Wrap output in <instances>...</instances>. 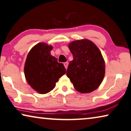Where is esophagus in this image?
I'll return each instance as SVG.
<instances>
[{
	"label": "esophagus",
	"mask_w": 131,
	"mask_h": 131,
	"mask_svg": "<svg viewBox=\"0 0 131 131\" xmlns=\"http://www.w3.org/2000/svg\"><path fill=\"white\" fill-rule=\"evenodd\" d=\"M63 65H64V66H65V67L66 69H67L68 66V62H65V63H63Z\"/></svg>",
	"instance_id": "34e87169"
}]
</instances>
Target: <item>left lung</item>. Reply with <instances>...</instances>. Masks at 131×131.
Returning <instances> with one entry per match:
<instances>
[{
    "mask_svg": "<svg viewBox=\"0 0 131 131\" xmlns=\"http://www.w3.org/2000/svg\"><path fill=\"white\" fill-rule=\"evenodd\" d=\"M69 48L73 59L69 62L66 75L80 93L94 91L102 83L105 73V63L100 51L88 40L72 42Z\"/></svg>",
    "mask_w": 131,
    "mask_h": 131,
    "instance_id": "8db88e82",
    "label": "left lung"
}]
</instances>
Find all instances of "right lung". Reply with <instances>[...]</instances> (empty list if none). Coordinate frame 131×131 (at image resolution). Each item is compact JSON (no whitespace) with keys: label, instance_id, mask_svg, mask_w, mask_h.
I'll return each mask as SVG.
<instances>
[{"label":"right lung","instance_id":"add662e5","mask_svg":"<svg viewBox=\"0 0 131 131\" xmlns=\"http://www.w3.org/2000/svg\"><path fill=\"white\" fill-rule=\"evenodd\" d=\"M51 46L40 43L27 55L24 66L25 78L33 89L40 94L52 90L59 79L66 73L63 64L50 54Z\"/></svg>","mask_w":131,"mask_h":131}]
</instances>
